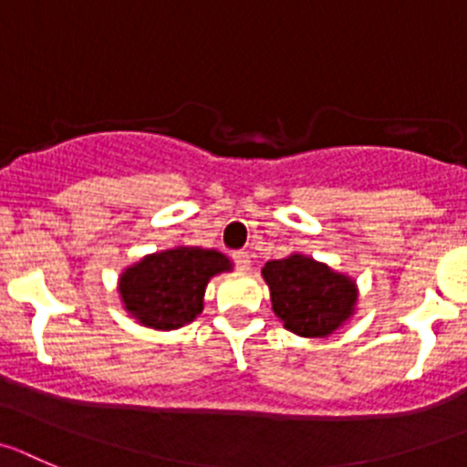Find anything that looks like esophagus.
Segmentation results:
<instances>
[{"mask_svg": "<svg viewBox=\"0 0 467 467\" xmlns=\"http://www.w3.org/2000/svg\"><path fill=\"white\" fill-rule=\"evenodd\" d=\"M233 260H234V265L242 269V272L251 269V255H248L246 251H237V254H233Z\"/></svg>", "mask_w": 467, "mask_h": 467, "instance_id": "obj_1", "label": "esophagus"}]
</instances>
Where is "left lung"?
I'll return each mask as SVG.
<instances>
[{"label":"left lung","instance_id":"left-lung-1","mask_svg":"<svg viewBox=\"0 0 467 467\" xmlns=\"http://www.w3.org/2000/svg\"><path fill=\"white\" fill-rule=\"evenodd\" d=\"M272 308L287 332L325 338L357 313L359 287L348 274L304 254L269 260L263 267Z\"/></svg>","mask_w":467,"mask_h":467}]
</instances>
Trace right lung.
<instances>
[{
	"mask_svg": "<svg viewBox=\"0 0 467 467\" xmlns=\"http://www.w3.org/2000/svg\"><path fill=\"white\" fill-rule=\"evenodd\" d=\"M233 272L228 255L202 246H174L145 255L121 269V306L142 327L170 332L202 313L204 290L213 276Z\"/></svg>",
	"mask_w": 467,
	"mask_h": 467,
	"instance_id": "obj_1",
	"label": "right lung"
}]
</instances>
